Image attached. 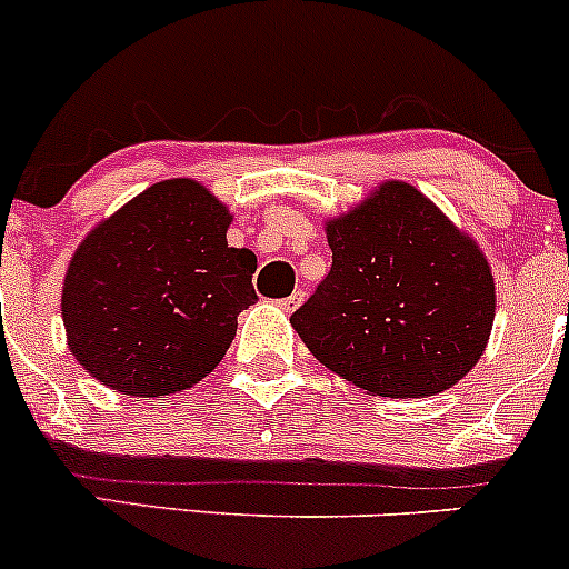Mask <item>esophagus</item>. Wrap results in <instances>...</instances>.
Returning a JSON list of instances; mask_svg holds the SVG:
<instances>
[{
	"mask_svg": "<svg viewBox=\"0 0 569 569\" xmlns=\"http://www.w3.org/2000/svg\"><path fill=\"white\" fill-rule=\"evenodd\" d=\"M302 300H306V291H300V289H297V291H295V295H291V297H286V300H280V302H278V306H280V308H283V311H286V313H291V311H295V308H297V306H300V302H302Z\"/></svg>",
	"mask_w": 569,
	"mask_h": 569,
	"instance_id": "obj_1",
	"label": "esophagus"
}]
</instances>
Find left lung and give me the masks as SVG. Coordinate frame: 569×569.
I'll return each mask as SVG.
<instances>
[{
    "label": "left lung",
    "instance_id": "obj_1",
    "mask_svg": "<svg viewBox=\"0 0 569 569\" xmlns=\"http://www.w3.org/2000/svg\"><path fill=\"white\" fill-rule=\"evenodd\" d=\"M325 233L330 272L291 313L321 366L371 396L421 399L479 363L496 278L476 239L421 189L382 181Z\"/></svg>",
    "mask_w": 569,
    "mask_h": 569
}]
</instances>
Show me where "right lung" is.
Listing matches in <instances>:
<instances>
[{
  "instance_id": "right-lung-1",
  "label": "right lung",
  "mask_w": 569,
  "mask_h": 569,
  "mask_svg": "<svg viewBox=\"0 0 569 569\" xmlns=\"http://www.w3.org/2000/svg\"><path fill=\"white\" fill-rule=\"evenodd\" d=\"M231 222L203 183L168 178L79 242L60 306L90 377L126 396H168L214 371L256 302V256L228 248Z\"/></svg>"
}]
</instances>
